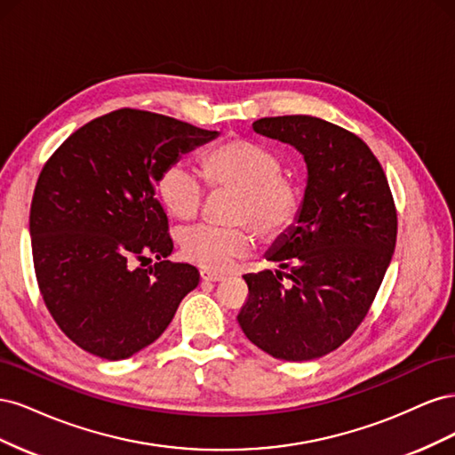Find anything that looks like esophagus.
I'll use <instances>...</instances> for the list:
<instances>
[{"mask_svg": "<svg viewBox=\"0 0 455 455\" xmlns=\"http://www.w3.org/2000/svg\"><path fill=\"white\" fill-rule=\"evenodd\" d=\"M201 279L203 281H211V283H218V281H224V275L209 271V269H201Z\"/></svg>", "mask_w": 455, "mask_h": 455, "instance_id": "esophagus-1", "label": "esophagus"}]
</instances>
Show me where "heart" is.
I'll list each match as a JSON object with an SVG mask.
<instances>
[{
  "mask_svg": "<svg viewBox=\"0 0 455 455\" xmlns=\"http://www.w3.org/2000/svg\"><path fill=\"white\" fill-rule=\"evenodd\" d=\"M283 169L277 151L254 140L237 139L211 149L201 161V172L212 189L235 191L229 222L241 226H197L184 231V258L204 269L222 271L233 259L249 254L252 233L264 244L281 241L301 209L299 186ZM157 196L169 214L188 222L201 212L206 191L199 176L176 161L159 174Z\"/></svg>",
  "mask_w": 455,
  "mask_h": 455,
  "instance_id": "obj_1",
  "label": "heart"
}]
</instances>
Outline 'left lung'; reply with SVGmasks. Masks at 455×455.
Masks as SVG:
<instances>
[{
	"label": "left lung",
	"instance_id": "obj_1",
	"mask_svg": "<svg viewBox=\"0 0 455 455\" xmlns=\"http://www.w3.org/2000/svg\"><path fill=\"white\" fill-rule=\"evenodd\" d=\"M252 129L304 156L307 188L296 226L267 254L277 269L243 275L249 298L237 321L275 359H319L359 328L391 264L396 209L387 176L359 136L324 119L264 117Z\"/></svg>",
	"mask_w": 455,
	"mask_h": 455
}]
</instances>
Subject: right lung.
<instances>
[{"label": "right lung", "mask_w": 455, "mask_h": 455, "mask_svg": "<svg viewBox=\"0 0 455 455\" xmlns=\"http://www.w3.org/2000/svg\"><path fill=\"white\" fill-rule=\"evenodd\" d=\"M144 109L89 121L41 169L30 206L39 292L62 332L84 351L121 361L154 343L199 284L172 252L157 178L182 154L214 140ZM158 258L151 268L143 264Z\"/></svg>", "instance_id": "right-lung-1"}]
</instances>
